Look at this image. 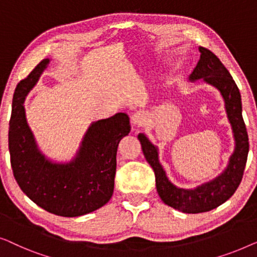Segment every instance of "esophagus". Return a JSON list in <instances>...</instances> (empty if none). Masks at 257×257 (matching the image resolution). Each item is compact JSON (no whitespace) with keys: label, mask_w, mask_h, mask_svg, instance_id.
Listing matches in <instances>:
<instances>
[{"label":"esophagus","mask_w":257,"mask_h":257,"mask_svg":"<svg viewBox=\"0 0 257 257\" xmlns=\"http://www.w3.org/2000/svg\"><path fill=\"white\" fill-rule=\"evenodd\" d=\"M130 122H132V125L135 129L142 127L144 122H146V115H144L143 111H136V113L133 114Z\"/></svg>","instance_id":"obj_1"}]
</instances>
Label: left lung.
I'll return each mask as SVG.
<instances>
[{"label":"left lung","mask_w":257,"mask_h":257,"mask_svg":"<svg viewBox=\"0 0 257 257\" xmlns=\"http://www.w3.org/2000/svg\"><path fill=\"white\" fill-rule=\"evenodd\" d=\"M199 52L200 59L190 74L189 80L196 81L202 79L221 93L235 141V148L223 172L211 182L201 184L196 189H180L173 185L166 177L163 166L158 160L157 148L144 134H139L137 136L142 146L144 157L154 169L157 192L161 199L170 207L192 214L216 208L233 196L242 180L249 151L248 134L242 117L241 94L235 81L214 53L202 46H199Z\"/></svg>","instance_id":"left-lung-1"}]
</instances>
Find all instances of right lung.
<instances>
[{
    "label": "right lung",
    "instance_id": "add662e5",
    "mask_svg": "<svg viewBox=\"0 0 257 257\" xmlns=\"http://www.w3.org/2000/svg\"><path fill=\"white\" fill-rule=\"evenodd\" d=\"M50 59H44L19 82L9 122V151L14 177L21 190L45 211L60 216H80L106 205L113 196L116 153L130 132L129 116L93 122L79 150L68 163H56L41 150L25 117V97L35 87Z\"/></svg>",
    "mask_w": 257,
    "mask_h": 257
}]
</instances>
